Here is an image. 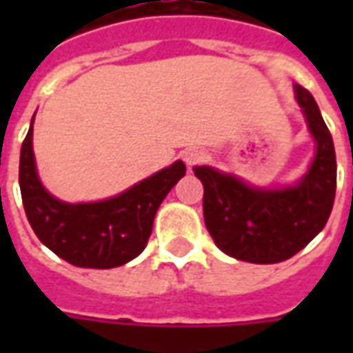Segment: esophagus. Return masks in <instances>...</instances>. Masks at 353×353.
Listing matches in <instances>:
<instances>
[{
	"mask_svg": "<svg viewBox=\"0 0 353 353\" xmlns=\"http://www.w3.org/2000/svg\"><path fill=\"white\" fill-rule=\"evenodd\" d=\"M206 159V153L202 149H196V147H191V149H185L183 151V161L187 166H194Z\"/></svg>",
	"mask_w": 353,
	"mask_h": 353,
	"instance_id": "34e87169",
	"label": "esophagus"
}]
</instances>
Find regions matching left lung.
Wrapping results in <instances>:
<instances>
[{"label": "left lung", "mask_w": 353, "mask_h": 353, "mask_svg": "<svg viewBox=\"0 0 353 353\" xmlns=\"http://www.w3.org/2000/svg\"><path fill=\"white\" fill-rule=\"evenodd\" d=\"M316 154L304 176L285 187H255L234 174L194 166L204 185V221L215 245L238 261L272 265L293 257L318 236L336 191L333 138L314 96L293 85Z\"/></svg>", "instance_id": "8db88e82"}]
</instances>
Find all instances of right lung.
Wrapping results in <instances>:
<instances>
[{
    "label": "right lung",
    "instance_id": "add662e5",
    "mask_svg": "<svg viewBox=\"0 0 353 353\" xmlns=\"http://www.w3.org/2000/svg\"><path fill=\"white\" fill-rule=\"evenodd\" d=\"M32 139L34 119L20 149L19 183L37 238L60 259L83 268H115L136 259L145 250L161 202L185 176L183 162L176 161L117 196L72 204L43 187Z\"/></svg>",
    "mask_w": 353,
    "mask_h": 353
}]
</instances>
